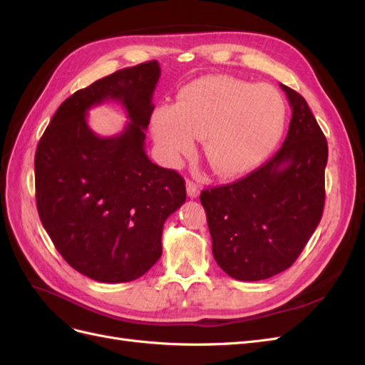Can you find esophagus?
Wrapping results in <instances>:
<instances>
[{
  "instance_id": "obj_1",
  "label": "esophagus",
  "mask_w": 365,
  "mask_h": 365,
  "mask_svg": "<svg viewBox=\"0 0 365 365\" xmlns=\"http://www.w3.org/2000/svg\"><path fill=\"white\" fill-rule=\"evenodd\" d=\"M187 195H189L190 197H197L200 196V185H197L196 182H193V181H187Z\"/></svg>"
}]
</instances>
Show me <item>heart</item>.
Instances as JSON below:
<instances>
[{"label": "heart", "mask_w": 365, "mask_h": 365, "mask_svg": "<svg viewBox=\"0 0 365 365\" xmlns=\"http://www.w3.org/2000/svg\"><path fill=\"white\" fill-rule=\"evenodd\" d=\"M284 117L283 97L274 86L204 76L187 83L173 106L153 111L152 130L169 158L189 152L195 137H202L210 168L235 176L267 158L282 137Z\"/></svg>", "instance_id": "b5f03b06"}]
</instances>
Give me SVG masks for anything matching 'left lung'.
I'll return each mask as SVG.
<instances>
[{"mask_svg":"<svg viewBox=\"0 0 365 365\" xmlns=\"http://www.w3.org/2000/svg\"><path fill=\"white\" fill-rule=\"evenodd\" d=\"M280 86L292 108L283 146L245 178L200 197L213 257L236 280H264L288 269L323 216L327 141L304 97Z\"/></svg>","mask_w":365,"mask_h":365,"instance_id":"8db88e82","label":"left lung"}]
</instances>
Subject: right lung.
Returning <instances> with one entry per match:
<instances>
[{
	"instance_id": "obj_1",
	"label": "right lung",
	"mask_w": 365,
	"mask_h": 365,
	"mask_svg": "<svg viewBox=\"0 0 365 365\" xmlns=\"http://www.w3.org/2000/svg\"><path fill=\"white\" fill-rule=\"evenodd\" d=\"M161 68L150 61L118 70L70 96L53 115L35 155L41 222L70 267L103 283L132 282L161 257L165 219L185 202V182L145 152V130ZM108 100L130 121L98 138L86 113Z\"/></svg>"
}]
</instances>
